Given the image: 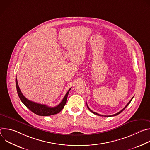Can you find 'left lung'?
Here are the masks:
<instances>
[{
	"label": "left lung",
	"instance_id": "obj_1",
	"mask_svg": "<svg viewBox=\"0 0 150 150\" xmlns=\"http://www.w3.org/2000/svg\"><path fill=\"white\" fill-rule=\"evenodd\" d=\"M133 98H134V97H132V98H131V100L129 101V103H127V104H126V106L125 107V108H123V109L122 110H120V112H119L118 113H116V114H115V115H112V116H103V115H99V114H98V113H96V112H93V111H92V110H91V109H90V108H88V105H87V108H88V109L90 110V111L91 112H92L93 113H94V114L96 115H98V116H116V115H117L120 114V113H121L122 112H123V111L124 110V109H125V108H126V107H127V106L128 105H129V103H131V101H132V100L133 99Z\"/></svg>",
	"mask_w": 150,
	"mask_h": 150
}]
</instances>
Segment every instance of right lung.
Segmentation results:
<instances>
[{"instance_id":"obj_1","label":"right lung","mask_w":150,"mask_h":150,"mask_svg":"<svg viewBox=\"0 0 150 150\" xmlns=\"http://www.w3.org/2000/svg\"><path fill=\"white\" fill-rule=\"evenodd\" d=\"M16 90L18 94V96L24 104L27 107L28 109H29L32 112L34 113L39 115V116H51L53 115H56L58 113H59L64 108L67 100L68 96L69 93V91L71 90V88L68 91L67 94H65V97L63 98L60 103L57 105L56 107H53V108H51V107H49L45 104H41L37 103H35L33 101H31L29 100H28L27 98L25 97V96L21 93L19 87L18 86V83L17 81V79L16 77Z\"/></svg>"}]
</instances>
